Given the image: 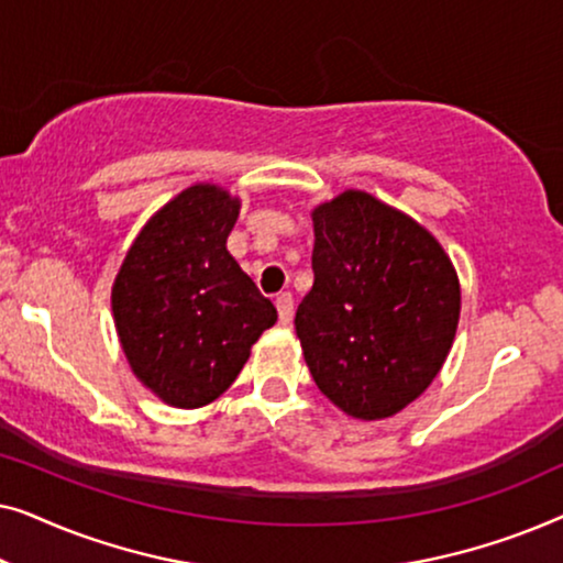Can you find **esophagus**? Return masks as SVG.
Masks as SVG:
<instances>
[{"mask_svg":"<svg viewBox=\"0 0 563 563\" xmlns=\"http://www.w3.org/2000/svg\"><path fill=\"white\" fill-rule=\"evenodd\" d=\"M276 310H279V322L284 325H289L291 314H295V299H291L289 291H282V295H276Z\"/></svg>","mask_w":563,"mask_h":563,"instance_id":"34e87169","label":"esophagus"}]
</instances>
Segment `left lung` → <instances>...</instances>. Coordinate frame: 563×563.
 <instances>
[{
    "label": "left lung",
    "mask_w": 563,
    "mask_h": 563,
    "mask_svg": "<svg viewBox=\"0 0 563 563\" xmlns=\"http://www.w3.org/2000/svg\"><path fill=\"white\" fill-rule=\"evenodd\" d=\"M312 228L314 282L295 318L307 368L351 418H391L449 356L456 268L420 222L358 189L314 207Z\"/></svg>",
    "instance_id": "obj_1"
}]
</instances>
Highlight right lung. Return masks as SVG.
<instances>
[{
  "label": "right lung",
  "instance_id": "obj_1",
  "mask_svg": "<svg viewBox=\"0 0 563 563\" xmlns=\"http://www.w3.org/2000/svg\"><path fill=\"white\" fill-rule=\"evenodd\" d=\"M241 199L195 184L145 222L112 284L125 358L166 405L218 399L276 322V307L228 251Z\"/></svg>",
  "mask_w": 563,
  "mask_h": 563
}]
</instances>
